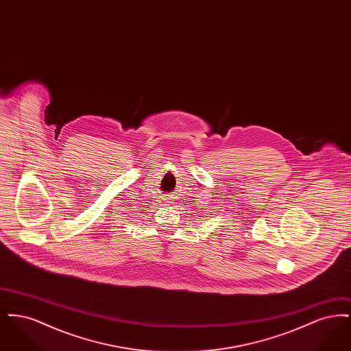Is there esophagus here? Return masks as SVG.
Listing matches in <instances>:
<instances>
[{
    "label": "esophagus",
    "mask_w": 351,
    "mask_h": 351,
    "mask_svg": "<svg viewBox=\"0 0 351 351\" xmlns=\"http://www.w3.org/2000/svg\"><path fill=\"white\" fill-rule=\"evenodd\" d=\"M163 200L166 202V205H169V204L173 201V197H171V196H166Z\"/></svg>",
    "instance_id": "esophagus-1"
}]
</instances>
